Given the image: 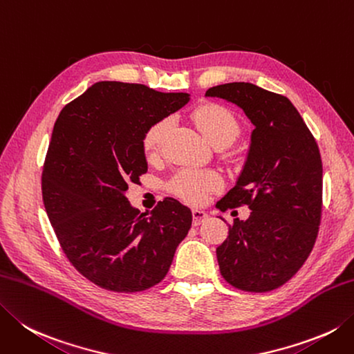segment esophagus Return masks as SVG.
Here are the masks:
<instances>
[{"label": "esophagus", "instance_id": "1", "mask_svg": "<svg viewBox=\"0 0 354 354\" xmlns=\"http://www.w3.org/2000/svg\"><path fill=\"white\" fill-rule=\"evenodd\" d=\"M192 213H193V225H195V227L201 225L207 218H209V214H207L204 210H201V209H195Z\"/></svg>", "mask_w": 354, "mask_h": 354}]
</instances>
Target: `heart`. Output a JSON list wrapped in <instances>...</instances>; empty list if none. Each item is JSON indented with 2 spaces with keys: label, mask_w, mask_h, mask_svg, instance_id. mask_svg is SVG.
Listing matches in <instances>:
<instances>
[{
  "label": "heart",
  "mask_w": 354,
  "mask_h": 354,
  "mask_svg": "<svg viewBox=\"0 0 354 354\" xmlns=\"http://www.w3.org/2000/svg\"><path fill=\"white\" fill-rule=\"evenodd\" d=\"M193 121L201 130V133L212 145L228 144L230 145L239 135L238 120L230 110L207 104L193 112ZM171 126L170 120H161L153 124L144 136V149L149 155H155L161 149V145L169 135ZM221 187V179L213 171L198 170V169H183L170 179L169 190L190 204L204 203L209 193L218 190Z\"/></svg>",
  "instance_id": "1"
}]
</instances>
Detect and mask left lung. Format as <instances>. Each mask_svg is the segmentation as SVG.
<instances>
[{
    "label": "left lung",
    "mask_w": 354,
    "mask_h": 354,
    "mask_svg": "<svg viewBox=\"0 0 354 354\" xmlns=\"http://www.w3.org/2000/svg\"><path fill=\"white\" fill-rule=\"evenodd\" d=\"M207 98L238 106L253 124L245 162L218 209L248 205L216 248L223 278L244 292L292 279L313 250L322 210V161L313 135L288 98L250 82L212 87Z\"/></svg>",
    "instance_id": "8db88e82"
}]
</instances>
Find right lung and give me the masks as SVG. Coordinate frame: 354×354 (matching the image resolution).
<instances>
[{"label":"right lung","instance_id":"add662e5","mask_svg":"<svg viewBox=\"0 0 354 354\" xmlns=\"http://www.w3.org/2000/svg\"><path fill=\"white\" fill-rule=\"evenodd\" d=\"M190 101L142 84L100 81L61 110L43 169L48 221L68 261L118 293L161 282L192 227V212L165 198L150 213L129 203L147 171V130Z\"/></svg>","mask_w":354,"mask_h":354}]
</instances>
